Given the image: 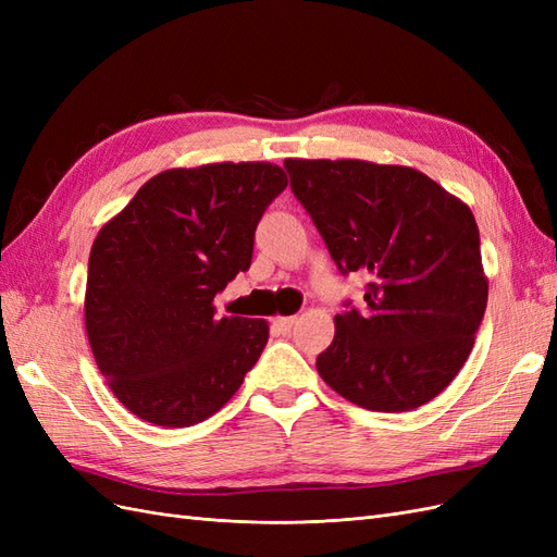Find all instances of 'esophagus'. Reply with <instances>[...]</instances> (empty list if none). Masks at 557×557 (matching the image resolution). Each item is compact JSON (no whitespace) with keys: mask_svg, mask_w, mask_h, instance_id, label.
Instances as JSON below:
<instances>
[{"mask_svg":"<svg viewBox=\"0 0 557 557\" xmlns=\"http://www.w3.org/2000/svg\"><path fill=\"white\" fill-rule=\"evenodd\" d=\"M295 325H297V318H295V315H290V318H276V320H274V327H276L281 334H288Z\"/></svg>","mask_w":557,"mask_h":557,"instance_id":"esophagus-1","label":"esophagus"}]
</instances>
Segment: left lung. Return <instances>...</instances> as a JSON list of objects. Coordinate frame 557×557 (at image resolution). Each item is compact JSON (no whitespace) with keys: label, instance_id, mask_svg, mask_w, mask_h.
Segmentation results:
<instances>
[{"label":"left lung","instance_id":"left-lung-1","mask_svg":"<svg viewBox=\"0 0 557 557\" xmlns=\"http://www.w3.org/2000/svg\"><path fill=\"white\" fill-rule=\"evenodd\" d=\"M283 164L339 272L369 281L364 307L334 315L320 379L369 411L423 407L458 376L485 313L474 213L411 166Z\"/></svg>","mask_w":557,"mask_h":557}]
</instances>
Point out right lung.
<instances>
[{
  "mask_svg": "<svg viewBox=\"0 0 557 557\" xmlns=\"http://www.w3.org/2000/svg\"><path fill=\"white\" fill-rule=\"evenodd\" d=\"M285 185L269 162L166 170L99 230L88 342L113 395L146 423H201L258 362L267 320L218 318L213 297L250 267L256 227Z\"/></svg>",
  "mask_w": 557,
  "mask_h": 557,
  "instance_id": "1",
  "label": "right lung"
}]
</instances>
